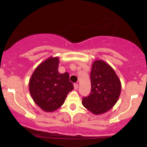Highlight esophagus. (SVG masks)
Segmentation results:
<instances>
[{"label":"esophagus","mask_w":147,"mask_h":147,"mask_svg":"<svg viewBox=\"0 0 147 147\" xmlns=\"http://www.w3.org/2000/svg\"><path fill=\"white\" fill-rule=\"evenodd\" d=\"M78 87H79L78 84H74V88H75V90H77V89L78 88Z\"/></svg>","instance_id":"esophagus-1"}]
</instances>
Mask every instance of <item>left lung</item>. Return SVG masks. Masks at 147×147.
Listing matches in <instances>:
<instances>
[{"mask_svg": "<svg viewBox=\"0 0 147 147\" xmlns=\"http://www.w3.org/2000/svg\"><path fill=\"white\" fill-rule=\"evenodd\" d=\"M91 90L84 97L82 104L95 115L104 113L117 102L121 92V82L112 67L103 60L95 61L90 72Z\"/></svg>", "mask_w": 147, "mask_h": 147, "instance_id": "obj_1", "label": "left lung"}]
</instances>
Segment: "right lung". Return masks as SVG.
Listing matches in <instances>:
<instances>
[{"label": "right lung", "instance_id": "right-lung-1", "mask_svg": "<svg viewBox=\"0 0 147 147\" xmlns=\"http://www.w3.org/2000/svg\"><path fill=\"white\" fill-rule=\"evenodd\" d=\"M59 61L57 57L47 59L36 67L30 79V95L45 112H52L61 107L68 92L74 88L68 72H59Z\"/></svg>", "mask_w": 147, "mask_h": 147}]
</instances>
